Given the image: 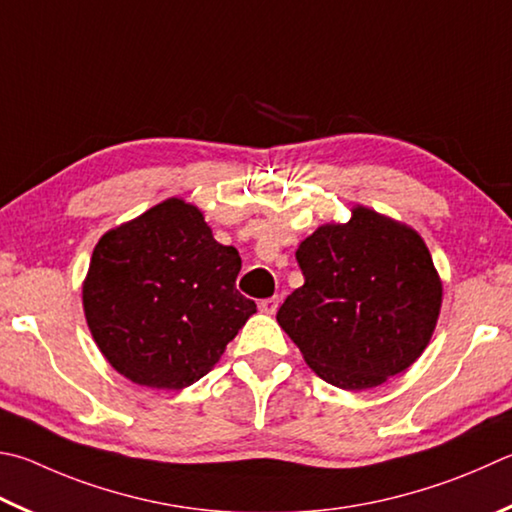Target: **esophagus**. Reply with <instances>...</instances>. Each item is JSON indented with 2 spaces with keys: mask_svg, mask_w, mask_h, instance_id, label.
I'll return each instance as SVG.
<instances>
[{
  "mask_svg": "<svg viewBox=\"0 0 512 512\" xmlns=\"http://www.w3.org/2000/svg\"><path fill=\"white\" fill-rule=\"evenodd\" d=\"M277 309H280V297H266V300L259 302V311L273 315Z\"/></svg>",
  "mask_w": 512,
  "mask_h": 512,
  "instance_id": "esophagus-1",
  "label": "esophagus"
}]
</instances>
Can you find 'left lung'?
<instances>
[{"label": "left lung", "instance_id": "1", "mask_svg": "<svg viewBox=\"0 0 512 512\" xmlns=\"http://www.w3.org/2000/svg\"><path fill=\"white\" fill-rule=\"evenodd\" d=\"M304 284L277 322L315 374L349 392L383 385L421 356L441 311L443 286L416 230L353 208L297 248Z\"/></svg>", "mask_w": 512, "mask_h": 512}]
</instances>
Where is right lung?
<instances>
[{"instance_id": "obj_1", "label": "right lung", "mask_w": 512, "mask_h": 512, "mask_svg": "<svg viewBox=\"0 0 512 512\" xmlns=\"http://www.w3.org/2000/svg\"><path fill=\"white\" fill-rule=\"evenodd\" d=\"M237 248L221 246L201 210L167 199L105 232L82 306L102 356L152 389H183L217 365L257 304L235 286Z\"/></svg>"}]
</instances>
